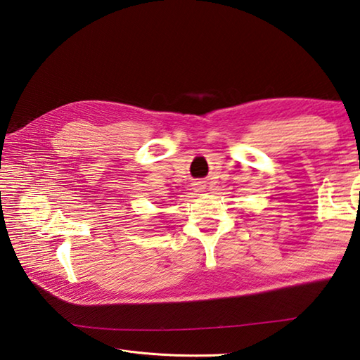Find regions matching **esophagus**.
<instances>
[{
	"label": "esophagus",
	"mask_w": 360,
	"mask_h": 360,
	"mask_svg": "<svg viewBox=\"0 0 360 360\" xmlns=\"http://www.w3.org/2000/svg\"><path fill=\"white\" fill-rule=\"evenodd\" d=\"M204 188V186L201 184V182H198V184H195V190H198V192H200V190H202Z\"/></svg>",
	"instance_id": "esophagus-1"
}]
</instances>
